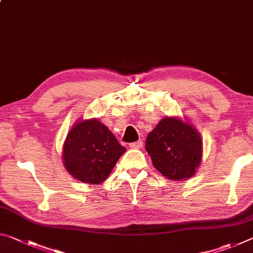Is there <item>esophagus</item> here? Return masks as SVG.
Wrapping results in <instances>:
<instances>
[{"label": "esophagus", "mask_w": 253, "mask_h": 253, "mask_svg": "<svg viewBox=\"0 0 253 253\" xmlns=\"http://www.w3.org/2000/svg\"><path fill=\"white\" fill-rule=\"evenodd\" d=\"M129 147L131 148H142L143 147V140H137L135 143L129 144Z\"/></svg>", "instance_id": "esophagus-1"}]
</instances>
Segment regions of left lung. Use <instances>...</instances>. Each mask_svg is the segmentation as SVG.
Masks as SVG:
<instances>
[{
    "mask_svg": "<svg viewBox=\"0 0 253 253\" xmlns=\"http://www.w3.org/2000/svg\"><path fill=\"white\" fill-rule=\"evenodd\" d=\"M146 151L163 176L185 181L195 175L202 162L203 143L191 123L166 116L147 135Z\"/></svg>",
    "mask_w": 253,
    "mask_h": 253,
    "instance_id": "8db88e82",
    "label": "left lung"
}]
</instances>
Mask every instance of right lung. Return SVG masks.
<instances>
[{
    "label": "right lung",
    "mask_w": 253,
    "mask_h": 253,
    "mask_svg": "<svg viewBox=\"0 0 253 253\" xmlns=\"http://www.w3.org/2000/svg\"><path fill=\"white\" fill-rule=\"evenodd\" d=\"M126 148L118 143L108 127L96 118L74 124L62 148L67 172L88 184H100L108 177Z\"/></svg>",
    "instance_id": "1"
}]
</instances>
